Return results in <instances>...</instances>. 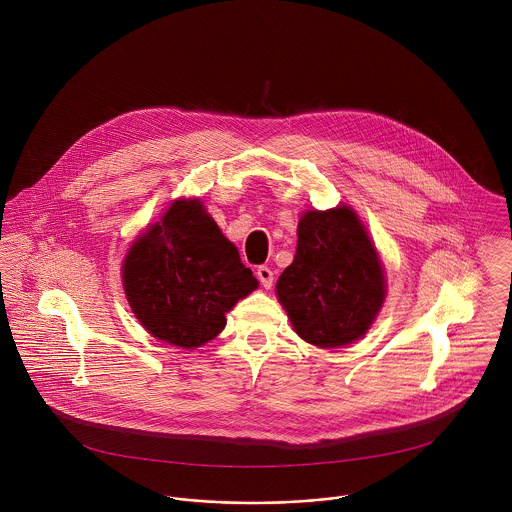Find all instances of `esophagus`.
<instances>
[{"label": "esophagus", "mask_w": 512, "mask_h": 512, "mask_svg": "<svg viewBox=\"0 0 512 512\" xmlns=\"http://www.w3.org/2000/svg\"><path fill=\"white\" fill-rule=\"evenodd\" d=\"M256 276H258L260 284H262L266 290L272 288V284H274V272H272L268 266H260V268L256 270Z\"/></svg>", "instance_id": "esophagus-1"}]
</instances>
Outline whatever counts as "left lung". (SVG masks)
<instances>
[{"label":"left lung","mask_w":512,"mask_h":512,"mask_svg":"<svg viewBox=\"0 0 512 512\" xmlns=\"http://www.w3.org/2000/svg\"><path fill=\"white\" fill-rule=\"evenodd\" d=\"M276 292L295 333L315 347L335 349L365 335L384 301V272L351 209L301 217L297 252Z\"/></svg>","instance_id":"8db88e82"}]
</instances>
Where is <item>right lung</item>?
I'll list each match as a JSON object with an SVG mask.
<instances>
[{"mask_svg":"<svg viewBox=\"0 0 512 512\" xmlns=\"http://www.w3.org/2000/svg\"><path fill=\"white\" fill-rule=\"evenodd\" d=\"M128 301L159 341L195 349L215 339L224 313L258 288L199 201H177L132 246L124 262Z\"/></svg>","mask_w":512,"mask_h":512,"instance_id":"1","label":"right lung"}]
</instances>
